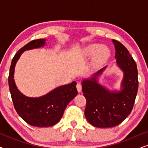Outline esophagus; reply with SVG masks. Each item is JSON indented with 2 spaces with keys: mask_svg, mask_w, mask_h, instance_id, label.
I'll list each match as a JSON object with an SVG mask.
<instances>
[{
  "mask_svg": "<svg viewBox=\"0 0 148 148\" xmlns=\"http://www.w3.org/2000/svg\"><path fill=\"white\" fill-rule=\"evenodd\" d=\"M76 88H77V90L78 92H80L82 90V84H81V83H79V82H77V85H76Z\"/></svg>",
  "mask_w": 148,
  "mask_h": 148,
  "instance_id": "1",
  "label": "esophagus"
}]
</instances>
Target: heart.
I'll return each instance as SVG.
<instances>
[{
  "label": "heart",
  "instance_id": "heart-1",
  "mask_svg": "<svg viewBox=\"0 0 148 148\" xmlns=\"http://www.w3.org/2000/svg\"><path fill=\"white\" fill-rule=\"evenodd\" d=\"M108 49L105 46L97 44H90L86 46L82 52V55L87 57L94 54V62L95 64H100L106 59L108 54Z\"/></svg>",
  "mask_w": 148,
  "mask_h": 148
}]
</instances>
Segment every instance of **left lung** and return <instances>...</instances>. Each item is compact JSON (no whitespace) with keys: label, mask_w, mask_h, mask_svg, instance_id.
I'll use <instances>...</instances> for the list:
<instances>
[{"label":"left lung","mask_w":148,"mask_h":148,"mask_svg":"<svg viewBox=\"0 0 148 148\" xmlns=\"http://www.w3.org/2000/svg\"><path fill=\"white\" fill-rule=\"evenodd\" d=\"M116 62L124 72L123 90L110 92L97 83L96 77L106 67L97 72L91 79L82 82V92L86 99L85 116L94 127L108 128L120 124L129 116L138 91V72L136 62L126 47L115 40Z\"/></svg>","instance_id":"8db88e82"}]
</instances>
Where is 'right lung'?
I'll use <instances>...</instances> for the list:
<instances>
[{
    "instance_id": "obj_1",
    "label": "right lung",
    "mask_w": 148,
    "mask_h": 148,
    "mask_svg": "<svg viewBox=\"0 0 148 148\" xmlns=\"http://www.w3.org/2000/svg\"><path fill=\"white\" fill-rule=\"evenodd\" d=\"M45 41L44 39L34 40L18 50L12 60L8 79L11 98L17 114L29 125L40 127L56 124L62 118L66 106L77 94L75 82L60 86L40 98H28L18 90L13 79L16 62L23 51L43 46Z\"/></svg>"
}]
</instances>
